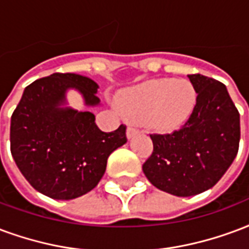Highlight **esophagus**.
Segmentation results:
<instances>
[{
  "instance_id": "esophagus-1",
  "label": "esophagus",
  "mask_w": 249,
  "mask_h": 249,
  "mask_svg": "<svg viewBox=\"0 0 249 249\" xmlns=\"http://www.w3.org/2000/svg\"><path fill=\"white\" fill-rule=\"evenodd\" d=\"M137 133H139V128H136L133 125H129V126H128V129H126V137H128V139H132L134 134Z\"/></svg>"
}]
</instances>
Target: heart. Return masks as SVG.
Segmentation results:
<instances>
[{
  "label": "heart",
  "instance_id": "1",
  "mask_svg": "<svg viewBox=\"0 0 249 249\" xmlns=\"http://www.w3.org/2000/svg\"><path fill=\"white\" fill-rule=\"evenodd\" d=\"M196 104L194 86L185 79H157L130 88L120 96V108L134 120L161 132H173L189 120Z\"/></svg>",
  "mask_w": 249,
  "mask_h": 249
}]
</instances>
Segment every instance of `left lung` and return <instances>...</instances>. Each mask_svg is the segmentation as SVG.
I'll return each instance as SVG.
<instances>
[{
    "label": "left lung",
    "mask_w": 249,
    "mask_h": 249,
    "mask_svg": "<svg viewBox=\"0 0 249 249\" xmlns=\"http://www.w3.org/2000/svg\"><path fill=\"white\" fill-rule=\"evenodd\" d=\"M196 104L181 129L150 134L153 152L143 162L149 182L160 190L191 196L216 185L239 150L240 116L223 83L189 75Z\"/></svg>",
    "instance_id": "left-lung-1"
}]
</instances>
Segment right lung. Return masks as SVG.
Returning <instances> with one entry per match:
<instances>
[{"instance_id": "1", "label": "right lung", "mask_w": 249, "mask_h": 249, "mask_svg": "<svg viewBox=\"0 0 249 249\" xmlns=\"http://www.w3.org/2000/svg\"><path fill=\"white\" fill-rule=\"evenodd\" d=\"M68 88L87 106L100 103L92 79L55 72L27 86L10 123V150L17 166L36 191L53 199H73L96 187L109 154L126 142V126L106 133L91 112L60 107Z\"/></svg>"}]
</instances>
